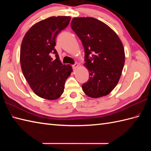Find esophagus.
I'll return each instance as SVG.
<instances>
[{
	"label": "esophagus",
	"mask_w": 151,
	"mask_h": 151,
	"mask_svg": "<svg viewBox=\"0 0 151 151\" xmlns=\"http://www.w3.org/2000/svg\"><path fill=\"white\" fill-rule=\"evenodd\" d=\"M78 66H79V65H78V63H75V64H74V65H72V67H73V69H74V70H75V69H76L78 67Z\"/></svg>",
	"instance_id": "1"
}]
</instances>
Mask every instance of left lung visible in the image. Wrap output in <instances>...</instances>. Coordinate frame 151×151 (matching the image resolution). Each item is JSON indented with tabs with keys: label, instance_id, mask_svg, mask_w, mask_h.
<instances>
[{
	"label": "left lung",
	"instance_id": "left-lung-1",
	"mask_svg": "<svg viewBox=\"0 0 151 151\" xmlns=\"http://www.w3.org/2000/svg\"><path fill=\"white\" fill-rule=\"evenodd\" d=\"M70 26L84 46L85 66L89 70L83 91L92 98L107 95L117 84L123 69V43L111 28L97 19L75 17Z\"/></svg>",
	"mask_w": 151,
	"mask_h": 151
}]
</instances>
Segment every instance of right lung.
I'll use <instances>...</instances> for the list:
<instances>
[{"mask_svg":"<svg viewBox=\"0 0 151 151\" xmlns=\"http://www.w3.org/2000/svg\"><path fill=\"white\" fill-rule=\"evenodd\" d=\"M68 16L50 17L37 22L22 40L20 62L22 73L31 89L39 97L55 100L64 91L65 82L73 71L63 65L54 49L58 35L68 26ZM52 54L55 55L53 60Z\"/></svg>","mask_w":151,"mask_h":151,"instance_id":"obj_1","label":"right lung"}]
</instances>
